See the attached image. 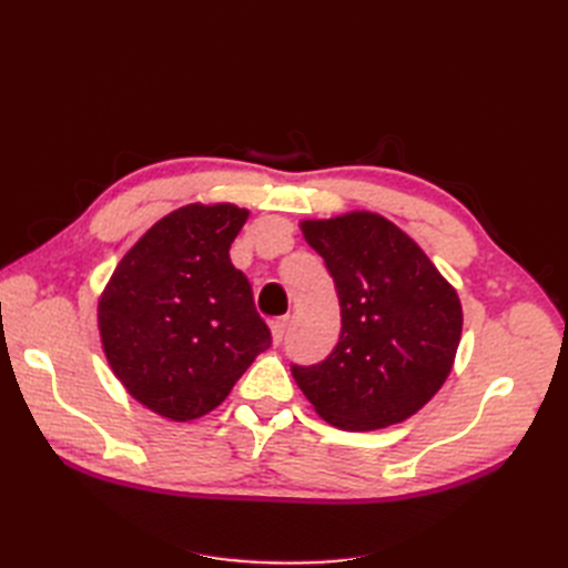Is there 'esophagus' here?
<instances>
[{
  "label": "esophagus",
  "instance_id": "esophagus-1",
  "mask_svg": "<svg viewBox=\"0 0 568 568\" xmlns=\"http://www.w3.org/2000/svg\"><path fill=\"white\" fill-rule=\"evenodd\" d=\"M270 329H272V343H274V346H280V343H282L284 336H286V329H288V317L272 320V322H270Z\"/></svg>",
  "mask_w": 568,
  "mask_h": 568
}]
</instances>
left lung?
<instances>
[{
    "instance_id": "left-lung-1",
    "label": "left lung",
    "mask_w": 568,
    "mask_h": 568,
    "mask_svg": "<svg viewBox=\"0 0 568 568\" xmlns=\"http://www.w3.org/2000/svg\"><path fill=\"white\" fill-rule=\"evenodd\" d=\"M341 305L332 355L291 374L317 415L343 432H374L419 412L453 372L462 338L455 286L398 225L353 211L303 220Z\"/></svg>"
}]
</instances>
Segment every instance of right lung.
Returning <instances> with one entry per match:
<instances>
[{
  "label": "right lung",
  "instance_id": "1",
  "mask_svg": "<svg viewBox=\"0 0 568 568\" xmlns=\"http://www.w3.org/2000/svg\"><path fill=\"white\" fill-rule=\"evenodd\" d=\"M248 211L189 203L118 263L99 298V336L118 382L173 422L209 415L272 336L230 246Z\"/></svg>",
  "mask_w": 568,
  "mask_h": 568
}]
</instances>
